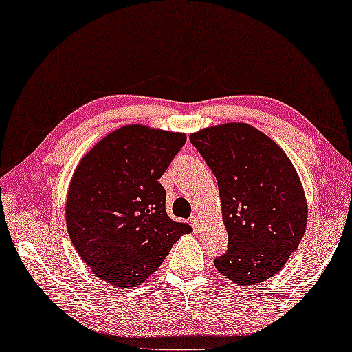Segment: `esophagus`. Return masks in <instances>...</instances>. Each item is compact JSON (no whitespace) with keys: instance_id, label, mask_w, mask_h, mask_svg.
Wrapping results in <instances>:
<instances>
[{"instance_id":"obj_1","label":"esophagus","mask_w":352,"mask_h":352,"mask_svg":"<svg viewBox=\"0 0 352 352\" xmlns=\"http://www.w3.org/2000/svg\"><path fill=\"white\" fill-rule=\"evenodd\" d=\"M190 223H192V226H194L195 230H200L201 229V218H200L199 214H195L194 218L190 219Z\"/></svg>"}]
</instances>
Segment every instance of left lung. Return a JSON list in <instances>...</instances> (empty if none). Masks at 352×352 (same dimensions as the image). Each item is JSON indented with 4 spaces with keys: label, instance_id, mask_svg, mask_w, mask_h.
Returning <instances> with one entry per match:
<instances>
[{
    "label": "left lung",
    "instance_id": "obj_1",
    "mask_svg": "<svg viewBox=\"0 0 352 352\" xmlns=\"http://www.w3.org/2000/svg\"><path fill=\"white\" fill-rule=\"evenodd\" d=\"M189 139L218 179L229 247L214 259L216 269L243 287L266 282L306 232L307 201L295 166L247 123L204 128Z\"/></svg>",
    "mask_w": 352,
    "mask_h": 352
}]
</instances>
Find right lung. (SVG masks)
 Here are the masks:
<instances>
[{
	"label": "right lung",
	"mask_w": 352,
	"mask_h": 352,
	"mask_svg": "<svg viewBox=\"0 0 352 352\" xmlns=\"http://www.w3.org/2000/svg\"><path fill=\"white\" fill-rule=\"evenodd\" d=\"M184 133L126 124L100 139L72 176L65 221L91 272L115 288L141 285L192 228L166 214L158 182Z\"/></svg>",
	"instance_id": "obj_1"
}]
</instances>
